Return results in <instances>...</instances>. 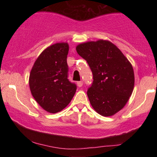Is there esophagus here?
I'll return each instance as SVG.
<instances>
[{
  "label": "esophagus",
  "mask_w": 157,
  "mask_h": 157,
  "mask_svg": "<svg viewBox=\"0 0 157 157\" xmlns=\"http://www.w3.org/2000/svg\"><path fill=\"white\" fill-rule=\"evenodd\" d=\"M82 84H83V82H82V81H79V82H77V85L78 87H81V86H82Z\"/></svg>",
  "instance_id": "obj_1"
}]
</instances>
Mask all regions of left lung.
Returning <instances> with one entry per match:
<instances>
[{"instance_id": "8db88e82", "label": "left lung", "mask_w": 157, "mask_h": 157, "mask_svg": "<svg viewBox=\"0 0 157 157\" xmlns=\"http://www.w3.org/2000/svg\"><path fill=\"white\" fill-rule=\"evenodd\" d=\"M76 50L93 74V82L87 91L91 106L102 116H113L123 109L132 94V65L117 46L106 40L82 43Z\"/></svg>"}]
</instances>
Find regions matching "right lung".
Segmentation results:
<instances>
[{
	"instance_id": "add662e5",
	"label": "right lung",
	"mask_w": 157,
	"mask_h": 157,
	"mask_svg": "<svg viewBox=\"0 0 157 157\" xmlns=\"http://www.w3.org/2000/svg\"><path fill=\"white\" fill-rule=\"evenodd\" d=\"M66 42L51 45L41 52L30 71L29 84L32 97L42 109L55 113L67 106L76 92L68 80Z\"/></svg>"
}]
</instances>
